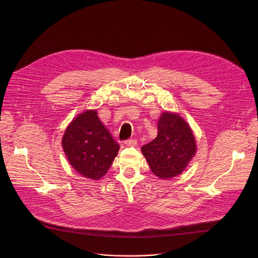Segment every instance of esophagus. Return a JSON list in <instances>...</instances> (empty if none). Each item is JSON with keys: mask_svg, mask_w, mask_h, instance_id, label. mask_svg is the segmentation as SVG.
I'll list each match as a JSON object with an SVG mask.
<instances>
[{"mask_svg": "<svg viewBox=\"0 0 258 258\" xmlns=\"http://www.w3.org/2000/svg\"><path fill=\"white\" fill-rule=\"evenodd\" d=\"M124 144L125 145H127V146H130V147H135V146H137V141L135 140V139H128V140H126L125 142H124Z\"/></svg>", "mask_w": 258, "mask_h": 258, "instance_id": "esophagus-1", "label": "esophagus"}]
</instances>
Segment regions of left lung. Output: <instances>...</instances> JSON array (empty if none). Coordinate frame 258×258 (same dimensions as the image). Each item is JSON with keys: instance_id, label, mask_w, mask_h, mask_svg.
I'll return each mask as SVG.
<instances>
[{"instance_id": "left-lung-1", "label": "left lung", "mask_w": 258, "mask_h": 258, "mask_svg": "<svg viewBox=\"0 0 258 258\" xmlns=\"http://www.w3.org/2000/svg\"><path fill=\"white\" fill-rule=\"evenodd\" d=\"M157 137L142 147L152 172L160 178L181 173L196 153L190 125L178 114L163 112L158 120Z\"/></svg>"}]
</instances>
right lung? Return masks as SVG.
<instances>
[{
  "label": "right lung",
  "instance_id": "right-lung-1",
  "mask_svg": "<svg viewBox=\"0 0 258 258\" xmlns=\"http://www.w3.org/2000/svg\"><path fill=\"white\" fill-rule=\"evenodd\" d=\"M62 147L70 165L94 180L106 174L119 150V145L100 121L97 110H87L70 122Z\"/></svg>",
  "mask_w": 258,
  "mask_h": 258
}]
</instances>
